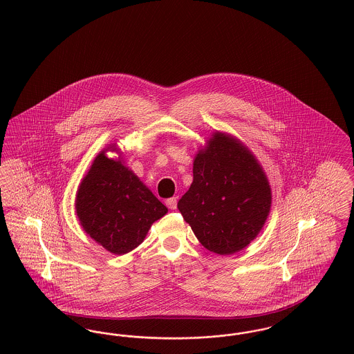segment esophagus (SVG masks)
<instances>
[{
  "label": "esophagus",
  "mask_w": 354,
  "mask_h": 354,
  "mask_svg": "<svg viewBox=\"0 0 354 354\" xmlns=\"http://www.w3.org/2000/svg\"><path fill=\"white\" fill-rule=\"evenodd\" d=\"M166 205L169 207V209H176L178 207V199L176 198H169L166 201Z\"/></svg>",
  "instance_id": "1"
}]
</instances>
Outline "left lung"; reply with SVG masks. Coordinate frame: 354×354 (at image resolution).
<instances>
[{"label": "left lung", "mask_w": 354, "mask_h": 354, "mask_svg": "<svg viewBox=\"0 0 354 354\" xmlns=\"http://www.w3.org/2000/svg\"><path fill=\"white\" fill-rule=\"evenodd\" d=\"M272 203L257 159L239 139L216 131L194 160V180L178 203L204 248L232 254L261 231Z\"/></svg>", "instance_id": "1"}]
</instances>
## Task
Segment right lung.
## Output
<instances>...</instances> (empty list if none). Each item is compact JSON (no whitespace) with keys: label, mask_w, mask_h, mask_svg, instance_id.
Here are the masks:
<instances>
[{"label":"right lung","mask_w":354,"mask_h":354,"mask_svg":"<svg viewBox=\"0 0 354 354\" xmlns=\"http://www.w3.org/2000/svg\"><path fill=\"white\" fill-rule=\"evenodd\" d=\"M109 149L98 153L82 179L75 211L87 235L109 252L124 254L169 209L120 159L106 156Z\"/></svg>","instance_id":"obj_1"}]
</instances>
